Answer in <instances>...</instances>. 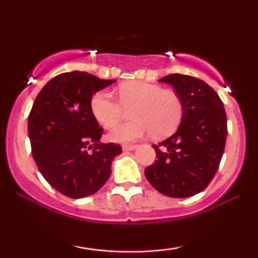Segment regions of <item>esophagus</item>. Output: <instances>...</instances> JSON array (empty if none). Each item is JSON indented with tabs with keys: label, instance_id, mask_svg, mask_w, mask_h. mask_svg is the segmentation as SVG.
Here are the masks:
<instances>
[{
	"label": "esophagus",
	"instance_id": "esophagus-1",
	"mask_svg": "<svg viewBox=\"0 0 258 258\" xmlns=\"http://www.w3.org/2000/svg\"><path fill=\"white\" fill-rule=\"evenodd\" d=\"M136 148H137L136 144H127V146L122 147V150L123 152H131V150H135Z\"/></svg>",
	"mask_w": 258,
	"mask_h": 258
}]
</instances>
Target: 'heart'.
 Segmentation results:
<instances>
[{
	"mask_svg": "<svg viewBox=\"0 0 258 258\" xmlns=\"http://www.w3.org/2000/svg\"><path fill=\"white\" fill-rule=\"evenodd\" d=\"M119 100L108 92H98L91 100V110L96 120L104 127L116 125L130 110L133 119L121 123L109 132L108 138L116 143H131L153 133L155 137L170 135L179 125L183 106L179 97L158 85L128 82L119 87Z\"/></svg>",
	"mask_w": 258,
	"mask_h": 258,
	"instance_id": "heart-1",
	"label": "heart"
}]
</instances>
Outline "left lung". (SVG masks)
Returning a JSON list of instances; mask_svg holds the SVG:
<instances>
[{
  "label": "left lung",
  "mask_w": 258,
  "mask_h": 258,
  "mask_svg": "<svg viewBox=\"0 0 258 258\" xmlns=\"http://www.w3.org/2000/svg\"><path fill=\"white\" fill-rule=\"evenodd\" d=\"M171 85L183 106L177 131L158 146L147 179L171 198L200 193L217 172L227 139V115L218 94L203 80L172 74L160 79Z\"/></svg>",
  "instance_id": "left-lung-1"
}]
</instances>
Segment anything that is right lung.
Instances as JSON below:
<instances>
[{"label": "right lung", "instance_id": "1", "mask_svg": "<svg viewBox=\"0 0 258 258\" xmlns=\"http://www.w3.org/2000/svg\"><path fill=\"white\" fill-rule=\"evenodd\" d=\"M116 82L72 72L47 82L29 115L32 156L44 179L73 199L97 193L122 149L102 143L103 128L91 110L92 97Z\"/></svg>", "mask_w": 258, "mask_h": 258}]
</instances>
